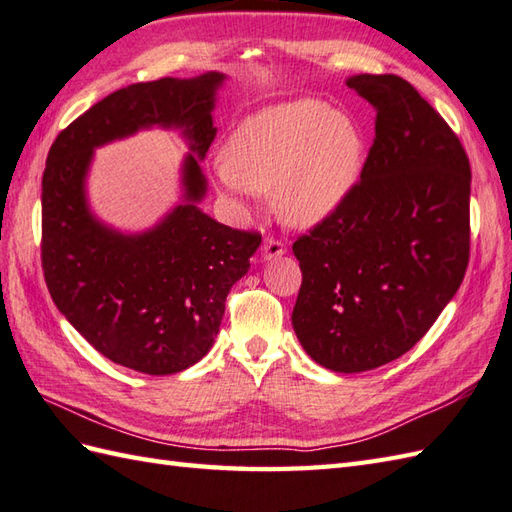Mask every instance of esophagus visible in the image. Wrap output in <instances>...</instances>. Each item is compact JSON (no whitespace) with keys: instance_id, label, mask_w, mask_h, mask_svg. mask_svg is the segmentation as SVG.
Instances as JSON below:
<instances>
[{"instance_id":"34e87169","label":"esophagus","mask_w":512,"mask_h":512,"mask_svg":"<svg viewBox=\"0 0 512 512\" xmlns=\"http://www.w3.org/2000/svg\"><path fill=\"white\" fill-rule=\"evenodd\" d=\"M282 254H287V243L282 241V238L267 236L265 243H263V258L271 260V258H278Z\"/></svg>"}]
</instances>
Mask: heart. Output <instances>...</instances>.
Masks as SVG:
<instances>
[{
    "label": "heart",
    "mask_w": 512,
    "mask_h": 512,
    "mask_svg": "<svg viewBox=\"0 0 512 512\" xmlns=\"http://www.w3.org/2000/svg\"><path fill=\"white\" fill-rule=\"evenodd\" d=\"M366 144L346 113L320 100H291L238 124L223 146L221 181L236 195L274 192L280 217L315 225L357 186Z\"/></svg>",
    "instance_id": "1"
}]
</instances>
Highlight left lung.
Listing matches in <instances>:
<instances>
[{
	"instance_id": "1",
	"label": "left lung",
	"mask_w": 512,
	"mask_h": 512,
	"mask_svg": "<svg viewBox=\"0 0 512 512\" xmlns=\"http://www.w3.org/2000/svg\"><path fill=\"white\" fill-rule=\"evenodd\" d=\"M348 87L377 111L357 186L293 243V331L315 363L363 372L405 355L467 274L471 164L458 135L401 76Z\"/></svg>"
}]
</instances>
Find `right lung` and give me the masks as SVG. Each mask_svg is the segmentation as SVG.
Returning <instances> with one entry per match:
<instances>
[{"label": "right lung", "mask_w": 512, "mask_h": 512, "mask_svg": "<svg viewBox=\"0 0 512 512\" xmlns=\"http://www.w3.org/2000/svg\"><path fill=\"white\" fill-rule=\"evenodd\" d=\"M223 74L160 78L122 87L89 107L50 146L41 181V267L67 322L118 366L175 374L210 350L225 298L249 269L260 232L232 230L203 214L199 160L188 155V203L155 230L124 236L94 221L83 179L94 146L142 127H184L190 149L208 153L210 111Z\"/></svg>", "instance_id": "right-lung-1"}]
</instances>
